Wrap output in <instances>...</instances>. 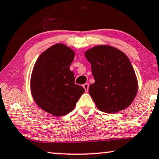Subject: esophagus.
<instances>
[{"mask_svg":"<svg viewBox=\"0 0 159 159\" xmlns=\"http://www.w3.org/2000/svg\"><path fill=\"white\" fill-rule=\"evenodd\" d=\"M83 87H84V88L85 91H86V92H88V91H89V84H84V86H83Z\"/></svg>","mask_w":159,"mask_h":159,"instance_id":"1","label":"esophagus"}]
</instances>
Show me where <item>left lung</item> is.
Returning <instances> with one entry per match:
<instances>
[{"label":"left lung","instance_id":"1","mask_svg":"<svg viewBox=\"0 0 159 159\" xmlns=\"http://www.w3.org/2000/svg\"><path fill=\"white\" fill-rule=\"evenodd\" d=\"M95 82L89 86L90 96L100 111L111 114L132 104L138 92L135 70L126 55L109 45H98L86 50Z\"/></svg>","mask_w":159,"mask_h":159}]
</instances>
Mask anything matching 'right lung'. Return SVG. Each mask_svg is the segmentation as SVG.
Here are the masks:
<instances>
[{
	"label": "right lung",
	"mask_w": 159,
	"mask_h": 159,
	"mask_svg": "<svg viewBox=\"0 0 159 159\" xmlns=\"http://www.w3.org/2000/svg\"><path fill=\"white\" fill-rule=\"evenodd\" d=\"M75 57L72 49L55 44L42 53L31 75L30 87L38 106L51 115L60 117L70 112L84 89L75 84L70 66Z\"/></svg>",
	"instance_id": "right-lung-1"
}]
</instances>
